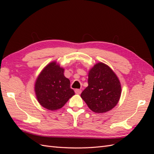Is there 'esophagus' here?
I'll return each mask as SVG.
<instances>
[{
    "instance_id": "esophagus-1",
    "label": "esophagus",
    "mask_w": 154,
    "mask_h": 154,
    "mask_svg": "<svg viewBox=\"0 0 154 154\" xmlns=\"http://www.w3.org/2000/svg\"><path fill=\"white\" fill-rule=\"evenodd\" d=\"M75 93L76 94H80V93L82 92V90L81 89H75Z\"/></svg>"
}]
</instances>
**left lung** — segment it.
I'll return each mask as SVG.
<instances>
[{
	"mask_svg": "<svg viewBox=\"0 0 154 154\" xmlns=\"http://www.w3.org/2000/svg\"><path fill=\"white\" fill-rule=\"evenodd\" d=\"M121 93L122 87L116 74L106 65L98 63L89 71L88 87L81 97L93 112L103 113L117 105Z\"/></svg>",
	"mask_w": 154,
	"mask_h": 154,
	"instance_id": "1",
	"label": "left lung"
}]
</instances>
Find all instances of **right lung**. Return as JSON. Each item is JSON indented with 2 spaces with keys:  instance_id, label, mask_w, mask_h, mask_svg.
Segmentation results:
<instances>
[{
  "instance_id": "add662e5",
  "label": "right lung",
  "mask_w": 154,
  "mask_h": 154,
  "mask_svg": "<svg viewBox=\"0 0 154 154\" xmlns=\"http://www.w3.org/2000/svg\"><path fill=\"white\" fill-rule=\"evenodd\" d=\"M64 69L55 62L48 65L35 83V93L40 104L50 110H55L66 103L74 94L70 80L63 74Z\"/></svg>"
}]
</instances>
